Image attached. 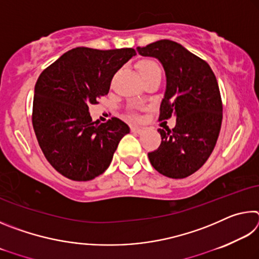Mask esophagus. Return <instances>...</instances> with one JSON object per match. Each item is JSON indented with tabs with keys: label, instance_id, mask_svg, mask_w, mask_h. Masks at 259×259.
<instances>
[{
	"label": "esophagus",
	"instance_id": "esophagus-1",
	"mask_svg": "<svg viewBox=\"0 0 259 259\" xmlns=\"http://www.w3.org/2000/svg\"><path fill=\"white\" fill-rule=\"evenodd\" d=\"M131 131L136 134H142V133H144V129L139 128V126H131Z\"/></svg>",
	"mask_w": 259,
	"mask_h": 259
}]
</instances>
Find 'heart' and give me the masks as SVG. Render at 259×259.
Returning a JSON list of instances; mask_svg holds the SVG:
<instances>
[{"label": "heart", "mask_w": 259, "mask_h": 259, "mask_svg": "<svg viewBox=\"0 0 259 259\" xmlns=\"http://www.w3.org/2000/svg\"><path fill=\"white\" fill-rule=\"evenodd\" d=\"M137 68L144 80H147L148 77L154 76V75H161L160 66L152 59L140 60L137 64ZM133 116H135V114H133Z\"/></svg>", "instance_id": "b5f03b06"}]
</instances>
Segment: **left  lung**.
I'll use <instances>...</instances> for the list:
<instances>
[{
	"label": "left lung",
	"instance_id": "left-lung-1",
	"mask_svg": "<svg viewBox=\"0 0 259 259\" xmlns=\"http://www.w3.org/2000/svg\"><path fill=\"white\" fill-rule=\"evenodd\" d=\"M137 50L159 59L165 71L159 120L176 116L174 129L157 130L161 144L148 159L163 176L188 177L208 160L221 131L223 103L216 76L207 61L177 42L160 40Z\"/></svg>",
	"mask_w": 259,
	"mask_h": 259
}]
</instances>
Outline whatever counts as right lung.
Segmentation results:
<instances>
[{
  "instance_id": "1",
  "label": "right lung",
  "mask_w": 259,
  "mask_h": 259,
  "mask_svg": "<svg viewBox=\"0 0 259 259\" xmlns=\"http://www.w3.org/2000/svg\"><path fill=\"white\" fill-rule=\"evenodd\" d=\"M136 55L133 48L78 47L48 66L35 84L32 122L49 163L72 181L87 182L108 168L129 126L117 117L93 122L89 106L106 96L112 78Z\"/></svg>"
}]
</instances>
